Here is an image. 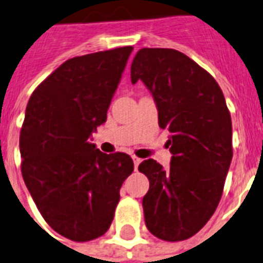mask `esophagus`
I'll return each mask as SVG.
<instances>
[{
	"mask_svg": "<svg viewBox=\"0 0 263 263\" xmlns=\"http://www.w3.org/2000/svg\"><path fill=\"white\" fill-rule=\"evenodd\" d=\"M132 161H134V165H135V170H136V168H138V165H139L142 160L136 157V156H132Z\"/></svg>",
	"mask_w": 263,
	"mask_h": 263,
	"instance_id": "1",
	"label": "esophagus"
}]
</instances>
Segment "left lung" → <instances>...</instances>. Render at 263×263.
<instances>
[{"label": "left lung", "instance_id": "left-lung-1", "mask_svg": "<svg viewBox=\"0 0 263 263\" xmlns=\"http://www.w3.org/2000/svg\"><path fill=\"white\" fill-rule=\"evenodd\" d=\"M153 96L158 125L170 132L171 165L153 158L139 171L149 178L142 200L147 229L165 241H180L201 229L219 204L233 157L232 118L211 74L189 56L168 48H143L131 65L132 84Z\"/></svg>", "mask_w": 263, "mask_h": 263}]
</instances>
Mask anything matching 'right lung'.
I'll use <instances>...</instances> for the list:
<instances>
[{
	"mask_svg": "<svg viewBox=\"0 0 263 263\" xmlns=\"http://www.w3.org/2000/svg\"><path fill=\"white\" fill-rule=\"evenodd\" d=\"M134 48L66 60L30 96L20 131L22 175L52 229L73 241L105 234L134 171L125 153L106 154L91 143Z\"/></svg>",
	"mask_w": 263,
	"mask_h": 263,
	"instance_id": "1",
	"label": "right lung"
}]
</instances>
